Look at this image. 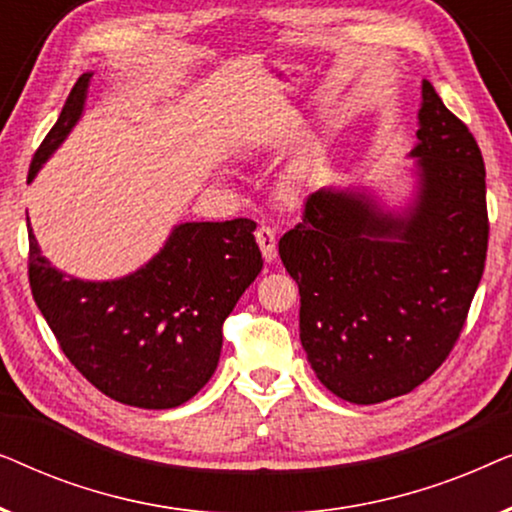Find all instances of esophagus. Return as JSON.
<instances>
[{"label":"esophagus","mask_w":512,"mask_h":512,"mask_svg":"<svg viewBox=\"0 0 512 512\" xmlns=\"http://www.w3.org/2000/svg\"><path fill=\"white\" fill-rule=\"evenodd\" d=\"M256 242L261 247V254L268 263H272L277 258V233L275 228L270 226H258L256 228Z\"/></svg>","instance_id":"obj_1"}]
</instances>
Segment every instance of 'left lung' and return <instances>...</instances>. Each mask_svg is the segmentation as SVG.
Returning <instances> with one entry per match:
<instances>
[{
	"label": "left lung",
	"mask_w": 512,
	"mask_h": 512,
	"mask_svg": "<svg viewBox=\"0 0 512 512\" xmlns=\"http://www.w3.org/2000/svg\"><path fill=\"white\" fill-rule=\"evenodd\" d=\"M419 195L408 216L368 195H307L303 221L279 240L300 291V342L342 401L382 403L443 366L464 331L487 258L480 146L429 81L422 83Z\"/></svg>",
	"instance_id": "obj_1"
}]
</instances>
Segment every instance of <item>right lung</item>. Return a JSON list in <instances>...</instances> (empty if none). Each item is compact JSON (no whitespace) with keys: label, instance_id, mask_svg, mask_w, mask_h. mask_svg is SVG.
<instances>
[{"label":"right lung","instance_id":"add662e5","mask_svg":"<svg viewBox=\"0 0 512 512\" xmlns=\"http://www.w3.org/2000/svg\"><path fill=\"white\" fill-rule=\"evenodd\" d=\"M90 76L74 83L27 181L81 118ZM254 230L251 219L181 223L144 268L83 282L41 256L30 228L34 303L72 366L104 396L146 410L177 408L214 375L223 321L263 268Z\"/></svg>","mask_w":512,"mask_h":512}]
</instances>
